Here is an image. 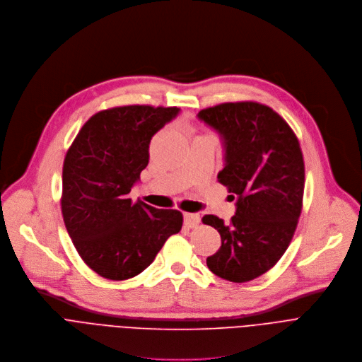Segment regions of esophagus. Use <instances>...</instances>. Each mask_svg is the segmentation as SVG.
<instances>
[{
    "mask_svg": "<svg viewBox=\"0 0 362 362\" xmlns=\"http://www.w3.org/2000/svg\"><path fill=\"white\" fill-rule=\"evenodd\" d=\"M201 223V216L199 214L195 212H185L184 214V224L188 228H195Z\"/></svg>",
    "mask_w": 362,
    "mask_h": 362,
    "instance_id": "obj_1",
    "label": "esophagus"
}]
</instances>
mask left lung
<instances>
[{"mask_svg":"<svg viewBox=\"0 0 362 362\" xmlns=\"http://www.w3.org/2000/svg\"><path fill=\"white\" fill-rule=\"evenodd\" d=\"M198 118L224 142L218 181L237 198L230 224L202 216L221 235V247L206 265L220 278L247 282L271 269L294 237L305 184L300 142L272 108L252 101L205 108Z\"/></svg>","mask_w":362,"mask_h":362,"instance_id":"1","label":"left lung"}]
</instances>
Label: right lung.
Instances as JSON below:
<instances>
[{
  "label": "right lung",
  "instance_id": "add662e5",
  "mask_svg": "<svg viewBox=\"0 0 362 362\" xmlns=\"http://www.w3.org/2000/svg\"><path fill=\"white\" fill-rule=\"evenodd\" d=\"M178 112L177 107L151 105L100 111L66 151L64 224L83 261L107 279L122 281L142 272L182 227L180 211L129 198L148 165L151 138Z\"/></svg>",
  "mask_w": 362,
  "mask_h": 362
}]
</instances>
